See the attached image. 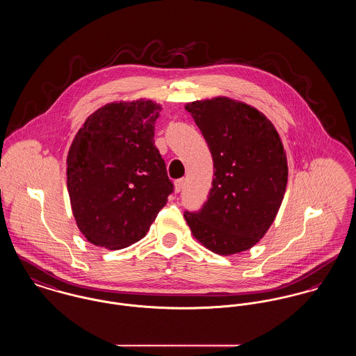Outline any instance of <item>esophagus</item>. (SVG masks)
<instances>
[{"label": "esophagus", "instance_id": "1", "mask_svg": "<svg viewBox=\"0 0 356 356\" xmlns=\"http://www.w3.org/2000/svg\"><path fill=\"white\" fill-rule=\"evenodd\" d=\"M184 185H185V179H177L175 181V192L179 193L184 189Z\"/></svg>", "mask_w": 356, "mask_h": 356}]
</instances>
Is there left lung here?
<instances>
[{
    "label": "left lung",
    "mask_w": 356,
    "mask_h": 356,
    "mask_svg": "<svg viewBox=\"0 0 356 356\" xmlns=\"http://www.w3.org/2000/svg\"><path fill=\"white\" fill-rule=\"evenodd\" d=\"M185 108L209 147L213 179L201 209L184 216L211 252L248 250L273 223L286 192L289 167L279 133L259 110L228 97Z\"/></svg>",
    "instance_id": "left-lung-1"
}]
</instances>
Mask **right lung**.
Returning a JSON list of instances; mask_svg holds the SVG:
<instances>
[{
    "label": "right lung",
    "instance_id": "add662e5",
    "mask_svg": "<svg viewBox=\"0 0 356 356\" xmlns=\"http://www.w3.org/2000/svg\"><path fill=\"white\" fill-rule=\"evenodd\" d=\"M162 107L108 103L91 114L67 154L73 216L91 243L117 250L145 236L174 192L154 136Z\"/></svg>",
    "mask_w": 356,
    "mask_h": 356
}]
</instances>
